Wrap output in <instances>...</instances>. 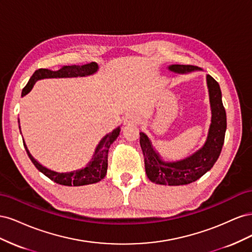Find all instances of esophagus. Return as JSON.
I'll return each instance as SVG.
<instances>
[{
    "label": "esophagus",
    "instance_id": "1",
    "mask_svg": "<svg viewBox=\"0 0 252 252\" xmlns=\"http://www.w3.org/2000/svg\"><path fill=\"white\" fill-rule=\"evenodd\" d=\"M138 121H139V116L135 112H128L124 117V124L125 125L135 124Z\"/></svg>",
    "mask_w": 252,
    "mask_h": 252
}]
</instances>
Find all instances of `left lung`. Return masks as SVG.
<instances>
[{
    "label": "left lung",
    "mask_w": 252,
    "mask_h": 252,
    "mask_svg": "<svg viewBox=\"0 0 252 252\" xmlns=\"http://www.w3.org/2000/svg\"><path fill=\"white\" fill-rule=\"evenodd\" d=\"M168 69L179 74L202 71V68L191 65H170ZM211 108V123L203 146L191 156L179 161H164L144 132H140V145L144 155L145 170L148 179L159 185H187L209 171L220 157L224 144L227 127L226 111L222 102L219 83L206 74Z\"/></svg>",
    "instance_id": "obj_1"
}]
</instances>
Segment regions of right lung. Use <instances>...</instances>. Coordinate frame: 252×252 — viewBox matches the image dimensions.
I'll return each mask as SVG.
<instances>
[{
	"label": "right lung",
	"instance_id": "obj_1",
	"mask_svg": "<svg viewBox=\"0 0 252 252\" xmlns=\"http://www.w3.org/2000/svg\"><path fill=\"white\" fill-rule=\"evenodd\" d=\"M98 70V65L94 62L86 64L83 66L78 65H71V66H64L61 69L53 71L49 69H37L30 78L27 85L24 87L22 91V96H25L27 94L32 91L35 82L39 80L44 79H64V78H82V77H88V75H93ZM19 128L21 131L20 126V120H19ZM121 127H117L116 129L109 133L106 134L104 138L97 144V146L94 150V154L91 158L90 161L85 167H82L80 169L73 170V171H67V172H59L51 170L47 167L40 164L36 159L30 154L25 141L24 147L26 149L27 155L29 158L32 159L33 165L36 167V169L41 171L43 174L46 175L51 181L56 182L57 184L64 185V186H83V185H89L94 184V183L100 182L102 179L105 178L106 172H107V166H108V150L110 145L117 140L120 134ZM22 134V132H21Z\"/></svg>",
	"mask_w": 252,
	"mask_h": 252
}]
</instances>
